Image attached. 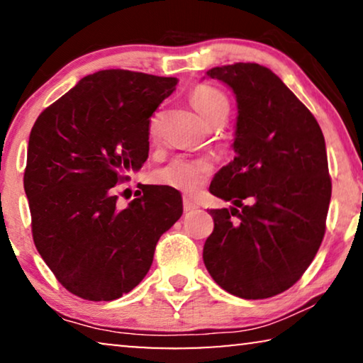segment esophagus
<instances>
[{"label":"esophagus","mask_w":363,"mask_h":363,"mask_svg":"<svg viewBox=\"0 0 363 363\" xmlns=\"http://www.w3.org/2000/svg\"><path fill=\"white\" fill-rule=\"evenodd\" d=\"M182 208H184V212H191V211H194V208H197V203L194 202L192 199L184 197L182 199Z\"/></svg>","instance_id":"obj_1"}]
</instances>
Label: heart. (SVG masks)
Segmentation results:
<instances>
[{"mask_svg": "<svg viewBox=\"0 0 363 363\" xmlns=\"http://www.w3.org/2000/svg\"><path fill=\"white\" fill-rule=\"evenodd\" d=\"M189 100L203 120L211 121L222 113H228V99L222 90L208 84H199L189 94ZM152 118L151 126H155ZM213 172V162L208 157L181 156L157 172V181L177 191L194 194L206 186Z\"/></svg>", "mask_w": 363, "mask_h": 363, "instance_id": "b5f03b06", "label": "heart"}]
</instances>
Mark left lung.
Wrapping results in <instances>:
<instances>
[{
	"label": "left lung",
	"mask_w": 363,
	"mask_h": 363,
	"mask_svg": "<svg viewBox=\"0 0 363 363\" xmlns=\"http://www.w3.org/2000/svg\"><path fill=\"white\" fill-rule=\"evenodd\" d=\"M207 75L232 86L238 101L237 156L208 191L242 211L211 208L203 263L230 294L272 298L303 277L323 243L333 194L323 130L268 67L237 62Z\"/></svg>",
	"instance_id": "1"
}]
</instances>
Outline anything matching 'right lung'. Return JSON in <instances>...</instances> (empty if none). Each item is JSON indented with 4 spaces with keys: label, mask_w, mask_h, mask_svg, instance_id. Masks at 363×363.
Instances as JSON below:
<instances>
[{
    "label": "right lung",
    "mask_w": 363,
    "mask_h": 363,
    "mask_svg": "<svg viewBox=\"0 0 363 363\" xmlns=\"http://www.w3.org/2000/svg\"><path fill=\"white\" fill-rule=\"evenodd\" d=\"M176 77L108 69L82 79L30 130L24 191L45 264L69 293L113 301L150 272L156 243L182 216L172 187L145 186L118 207L116 184L147 160L151 116Z\"/></svg>",
    "instance_id": "add662e5"
}]
</instances>
